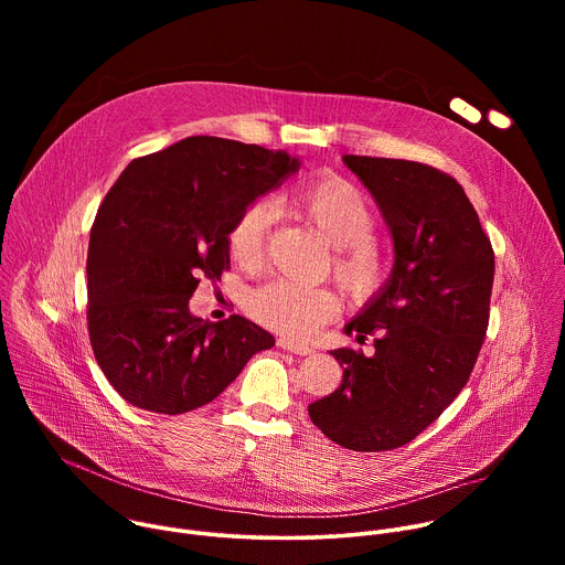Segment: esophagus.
I'll return each instance as SVG.
<instances>
[{
    "instance_id": "1",
    "label": "esophagus",
    "mask_w": 565,
    "mask_h": 565,
    "mask_svg": "<svg viewBox=\"0 0 565 565\" xmlns=\"http://www.w3.org/2000/svg\"><path fill=\"white\" fill-rule=\"evenodd\" d=\"M277 347L284 349V351H288V353H295V355H310V353H312V349H308L306 344H297V342H292V340H288V338H279V340H277Z\"/></svg>"
}]
</instances>
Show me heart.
<instances>
[{
    "instance_id": "obj_1",
    "label": "heart",
    "mask_w": 565,
    "mask_h": 565,
    "mask_svg": "<svg viewBox=\"0 0 565 565\" xmlns=\"http://www.w3.org/2000/svg\"><path fill=\"white\" fill-rule=\"evenodd\" d=\"M281 201L338 248L335 275L347 290L369 295L380 286L382 259L371 244L375 216L353 183L344 179L303 183L284 194ZM273 221L275 207L270 201H255L236 216L227 246L238 266L253 268L262 262ZM248 310L264 327L288 338L306 340L338 315L340 301L329 288L275 279L250 295Z\"/></svg>"
}]
</instances>
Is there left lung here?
Masks as SVG:
<instances>
[{
  "instance_id": "8db88e82",
  "label": "left lung",
  "mask_w": 565,
  "mask_h": 565,
  "mask_svg": "<svg viewBox=\"0 0 565 565\" xmlns=\"http://www.w3.org/2000/svg\"><path fill=\"white\" fill-rule=\"evenodd\" d=\"M393 241L386 281L344 327L375 353L338 349L342 384L308 405L333 443L386 451L427 429L467 384L490 319L494 250L456 179L399 158L342 156Z\"/></svg>"
}]
</instances>
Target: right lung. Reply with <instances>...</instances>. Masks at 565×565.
I'll list each match as a JSON object with an SVG mask.
<instances>
[{"label": "right lung", "instance_id": "add662e5", "mask_svg": "<svg viewBox=\"0 0 565 565\" xmlns=\"http://www.w3.org/2000/svg\"><path fill=\"white\" fill-rule=\"evenodd\" d=\"M288 151L190 136L131 160L89 238V338L129 405L185 414L212 402L248 360L275 347L255 321H205L190 297L230 268L236 216L299 172Z\"/></svg>", "mask_w": 565, "mask_h": 565}]
</instances>
